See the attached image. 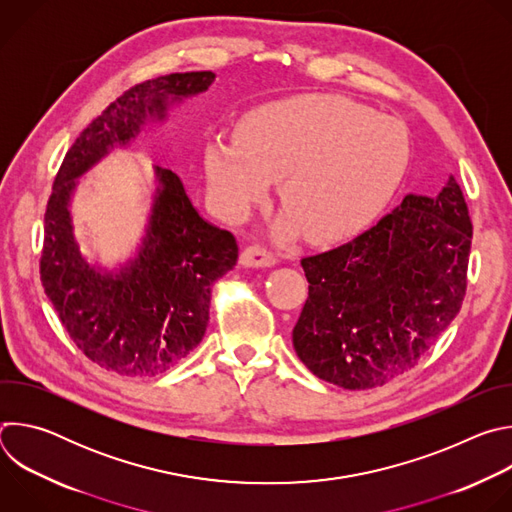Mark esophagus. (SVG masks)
<instances>
[{"label": "esophagus", "mask_w": 512, "mask_h": 512, "mask_svg": "<svg viewBox=\"0 0 512 512\" xmlns=\"http://www.w3.org/2000/svg\"><path fill=\"white\" fill-rule=\"evenodd\" d=\"M241 265H245V267H271V265H275V257L267 249H263L259 245H251L241 253Z\"/></svg>", "instance_id": "esophagus-1"}]
</instances>
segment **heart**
Returning <instances> with one entry per match:
<instances>
[{
  "label": "heart",
  "instance_id": "b5f03b06",
  "mask_svg": "<svg viewBox=\"0 0 512 512\" xmlns=\"http://www.w3.org/2000/svg\"><path fill=\"white\" fill-rule=\"evenodd\" d=\"M409 162L405 125L340 95H298L249 111L237 137L204 150L214 204L243 221L277 178L287 210L279 237L306 231L314 243L367 227L399 186Z\"/></svg>",
  "mask_w": 512,
  "mask_h": 512
}]
</instances>
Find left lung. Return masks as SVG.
<instances>
[{
    "mask_svg": "<svg viewBox=\"0 0 512 512\" xmlns=\"http://www.w3.org/2000/svg\"><path fill=\"white\" fill-rule=\"evenodd\" d=\"M472 221L456 178L407 194L354 241L302 259L310 294L294 326L300 360L350 391L411 371L462 308Z\"/></svg>",
    "mask_w": 512,
    "mask_h": 512,
    "instance_id": "1",
    "label": "left lung"
}]
</instances>
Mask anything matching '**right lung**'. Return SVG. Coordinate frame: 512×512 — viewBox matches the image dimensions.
<instances>
[{
  "label": "right lung",
  "instance_id": "1",
  "mask_svg": "<svg viewBox=\"0 0 512 512\" xmlns=\"http://www.w3.org/2000/svg\"><path fill=\"white\" fill-rule=\"evenodd\" d=\"M214 72H176L131 87L66 152L44 214L40 279L56 316L81 352L131 379L156 377L194 350L208 326L210 287L237 265L229 231L198 214L182 180L154 166L156 192L148 227L125 263L107 269L79 247L70 200L85 176L143 125L166 121L170 107L214 83Z\"/></svg>",
  "mask_w": 512,
  "mask_h": 512
}]
</instances>
